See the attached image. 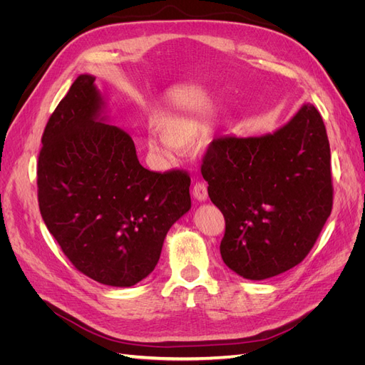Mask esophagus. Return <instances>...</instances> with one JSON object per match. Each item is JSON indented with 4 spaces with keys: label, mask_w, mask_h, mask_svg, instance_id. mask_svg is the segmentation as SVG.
I'll return each instance as SVG.
<instances>
[{
    "label": "esophagus",
    "mask_w": 365,
    "mask_h": 365,
    "mask_svg": "<svg viewBox=\"0 0 365 365\" xmlns=\"http://www.w3.org/2000/svg\"><path fill=\"white\" fill-rule=\"evenodd\" d=\"M192 193H193V196L196 197L197 201H205L207 196H208V193H207V184L202 182V181H197V182L193 185Z\"/></svg>",
    "instance_id": "obj_1"
}]
</instances>
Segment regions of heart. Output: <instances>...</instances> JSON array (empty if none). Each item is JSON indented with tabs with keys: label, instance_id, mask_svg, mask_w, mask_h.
I'll list each match as a JSON object with an SVG mask.
<instances>
[{
	"label": "heart",
	"instance_id": "1",
	"mask_svg": "<svg viewBox=\"0 0 365 365\" xmlns=\"http://www.w3.org/2000/svg\"><path fill=\"white\" fill-rule=\"evenodd\" d=\"M158 130L165 141H169L170 145H173L176 148L189 146L197 135L196 125L192 123V121H189V120H184V118L164 120L158 125ZM149 146L152 150H155L158 153H168V150L158 146L155 141H150Z\"/></svg>",
	"mask_w": 365,
	"mask_h": 365
}]
</instances>
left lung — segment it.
<instances>
[{"label":"left lung","instance_id":"obj_1","mask_svg":"<svg viewBox=\"0 0 365 365\" xmlns=\"http://www.w3.org/2000/svg\"><path fill=\"white\" fill-rule=\"evenodd\" d=\"M201 172L225 219L220 256L244 279H269L303 262L332 212L330 146L311 103L274 134L213 140Z\"/></svg>","mask_w":365,"mask_h":365}]
</instances>
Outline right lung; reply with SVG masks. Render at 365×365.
Wrapping results in <instances>:
<instances>
[{"label": "right lung", "mask_w": 365, "mask_h": 365, "mask_svg": "<svg viewBox=\"0 0 365 365\" xmlns=\"http://www.w3.org/2000/svg\"><path fill=\"white\" fill-rule=\"evenodd\" d=\"M96 77H77L50 115L38 157L43 222L73 267L132 286L155 269L169 228L190 210V175L140 164L128 132L105 125Z\"/></svg>", "instance_id": "obj_1"}]
</instances>
